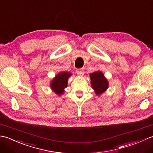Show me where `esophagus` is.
<instances>
[{
  "instance_id": "34e87169",
  "label": "esophagus",
  "mask_w": 153,
  "mask_h": 153,
  "mask_svg": "<svg viewBox=\"0 0 153 153\" xmlns=\"http://www.w3.org/2000/svg\"><path fill=\"white\" fill-rule=\"evenodd\" d=\"M76 72L79 75V76H83L84 74V70L83 69H78L76 70Z\"/></svg>"
}]
</instances>
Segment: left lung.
<instances>
[{
  "label": "left lung",
  "instance_id": "left-lung-1",
  "mask_svg": "<svg viewBox=\"0 0 153 153\" xmlns=\"http://www.w3.org/2000/svg\"><path fill=\"white\" fill-rule=\"evenodd\" d=\"M91 84L97 95H101L108 87V82L101 71H97L90 74Z\"/></svg>",
  "mask_w": 153,
  "mask_h": 153
}]
</instances>
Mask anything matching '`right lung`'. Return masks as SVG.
<instances>
[{"label":"right lung","mask_w":153,"mask_h":153,"mask_svg":"<svg viewBox=\"0 0 153 153\" xmlns=\"http://www.w3.org/2000/svg\"><path fill=\"white\" fill-rule=\"evenodd\" d=\"M71 76L70 72L62 71L58 74L51 82V87L58 95H61L64 92V89L68 86V78Z\"/></svg>","instance_id":"right-lung-1"}]
</instances>
